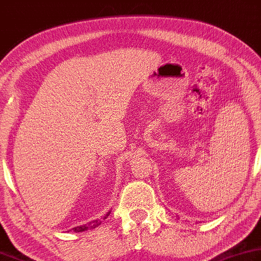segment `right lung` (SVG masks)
Returning <instances> with one entry per match:
<instances>
[{"label":"right lung","mask_w":261,"mask_h":261,"mask_svg":"<svg viewBox=\"0 0 261 261\" xmlns=\"http://www.w3.org/2000/svg\"><path fill=\"white\" fill-rule=\"evenodd\" d=\"M110 213L111 212H109L106 214V215L104 216V219L105 218H107L109 217V215H110ZM101 224V221L100 219H95L94 222H91V223H88V224H85V225H81V226H76V227H73L72 229H70L71 232H75V233H78V232H84V231H87V229H90V228H95V227H97L98 225H100Z\"/></svg>","instance_id":"right-lung-1"}]
</instances>
